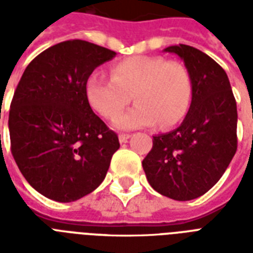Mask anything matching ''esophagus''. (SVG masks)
<instances>
[{"label":"esophagus","mask_w":253,"mask_h":253,"mask_svg":"<svg viewBox=\"0 0 253 253\" xmlns=\"http://www.w3.org/2000/svg\"><path fill=\"white\" fill-rule=\"evenodd\" d=\"M130 136L131 135L130 134H119V142L121 143H126L127 140H128V139H130Z\"/></svg>","instance_id":"esophagus-1"}]
</instances>
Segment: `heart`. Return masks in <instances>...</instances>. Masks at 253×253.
<instances>
[{
    "label": "heart",
    "mask_w": 253,
    "mask_h": 253,
    "mask_svg": "<svg viewBox=\"0 0 253 253\" xmlns=\"http://www.w3.org/2000/svg\"><path fill=\"white\" fill-rule=\"evenodd\" d=\"M192 79L180 63L163 56H132L118 61L111 77L94 72L87 77V103L103 118H114L128 105H136L113 121L118 130L174 126L184 118L192 101Z\"/></svg>",
    "instance_id": "1"
}]
</instances>
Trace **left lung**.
<instances>
[{
    "label": "left lung",
    "mask_w": 253,
    "mask_h": 253,
    "mask_svg": "<svg viewBox=\"0 0 253 253\" xmlns=\"http://www.w3.org/2000/svg\"><path fill=\"white\" fill-rule=\"evenodd\" d=\"M164 52L184 61L192 79V102L180 126L154 136L142 166L150 185L176 201L210 190L236 152L238 110L224 69L200 49L169 45Z\"/></svg>",
    "instance_id": "obj_1"
}]
</instances>
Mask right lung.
<instances>
[{
  "label": "right lung",
  "instance_id": "add662e5",
  "mask_svg": "<svg viewBox=\"0 0 253 253\" xmlns=\"http://www.w3.org/2000/svg\"><path fill=\"white\" fill-rule=\"evenodd\" d=\"M115 55L80 39L61 42L22 75L10 105L11 154L27 182L49 200H80L106 177L119 140L93 113L85 84Z\"/></svg>",
  "mask_w": 253,
  "mask_h": 253
}]
</instances>
